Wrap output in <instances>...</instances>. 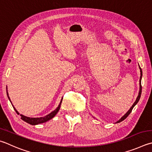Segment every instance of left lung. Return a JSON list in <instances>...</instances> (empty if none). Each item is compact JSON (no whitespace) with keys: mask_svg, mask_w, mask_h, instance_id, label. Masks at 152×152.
<instances>
[{"mask_svg":"<svg viewBox=\"0 0 152 152\" xmlns=\"http://www.w3.org/2000/svg\"><path fill=\"white\" fill-rule=\"evenodd\" d=\"M139 68H140V89H139L138 96H137L136 100V101H135V102L133 104V105H132V106L130 107V108H129V110H128V111L126 113V114H124V115H123V116L120 118V119L119 120L117 121V122H115L116 124L120 123V122H122L123 120H125L126 118L128 116L129 114L131 113L132 109H133L134 107L135 106H136V105L137 104V102H138L139 100H140V97H141V94H142V85H141V81H142V70L141 68H140V65H139Z\"/></svg>","mask_w":152,"mask_h":152,"instance_id":"left-lung-1","label":"left lung"}]
</instances>
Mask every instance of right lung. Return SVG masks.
<instances>
[{
  "label": "right lung",
  "instance_id": "1",
  "mask_svg": "<svg viewBox=\"0 0 152 152\" xmlns=\"http://www.w3.org/2000/svg\"><path fill=\"white\" fill-rule=\"evenodd\" d=\"M7 96H8V98L9 99L10 102H11V104H12V102L10 101V97L9 96V93H8V91H7ZM62 98L61 99V100H60V102L58 105V106L56 107V109L54 110V111H52L51 113H50L49 114L45 115V116L44 117H40V118H30V117H27V116H25V115H22V114H19V112L17 111V110H16V108L15 107H14L13 104H12V106H13L14 109H15V110L16 111V112L18 114H20V116H21V119L23 120V121H24V122H26V123H28L30 124H31V125H38V124H42V123H45V122H46L47 121L51 120L52 118H53L55 115H56V114L58 112L59 110H60V106H61V103H62Z\"/></svg>",
  "mask_w": 152,
  "mask_h": 152
}]
</instances>
